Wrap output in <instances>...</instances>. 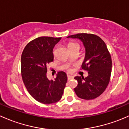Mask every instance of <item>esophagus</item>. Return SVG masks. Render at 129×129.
I'll use <instances>...</instances> for the list:
<instances>
[{
    "instance_id": "esophagus-1",
    "label": "esophagus",
    "mask_w": 129,
    "mask_h": 129,
    "mask_svg": "<svg viewBox=\"0 0 129 129\" xmlns=\"http://www.w3.org/2000/svg\"><path fill=\"white\" fill-rule=\"evenodd\" d=\"M72 75H67V78H68V80H70L71 78H72Z\"/></svg>"
}]
</instances>
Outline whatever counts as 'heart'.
Returning <instances> with one entry per match:
<instances>
[{
    "instance_id": "obj_1",
    "label": "heart",
    "mask_w": 129,
    "mask_h": 129,
    "mask_svg": "<svg viewBox=\"0 0 129 129\" xmlns=\"http://www.w3.org/2000/svg\"><path fill=\"white\" fill-rule=\"evenodd\" d=\"M69 64H70V62H69Z\"/></svg>"
}]
</instances>
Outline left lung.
<instances>
[{"label": "left lung", "instance_id": "8db88e82", "mask_svg": "<svg viewBox=\"0 0 129 129\" xmlns=\"http://www.w3.org/2000/svg\"><path fill=\"white\" fill-rule=\"evenodd\" d=\"M81 43L85 53L82 70L88 75L77 76L78 85L74 88L77 96L93 100L104 91L109 82L112 69L111 54L106 44L98 36L89 33L72 35Z\"/></svg>", "mask_w": 129, "mask_h": 129}]
</instances>
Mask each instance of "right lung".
<instances>
[{
    "mask_svg": "<svg viewBox=\"0 0 129 129\" xmlns=\"http://www.w3.org/2000/svg\"><path fill=\"white\" fill-rule=\"evenodd\" d=\"M61 38L42 36L27 44L21 58L23 81L31 96L38 102L51 104L60 100L67 78L59 72L54 78H49V64L54 60L53 49ZM52 75H54L53 72Z\"/></svg>",
    "mask_w": 129,
    "mask_h": 129,
    "instance_id": "add662e5",
    "label": "right lung"
}]
</instances>
